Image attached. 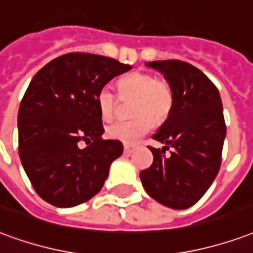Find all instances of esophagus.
<instances>
[{"instance_id": "obj_1", "label": "esophagus", "mask_w": 253, "mask_h": 253, "mask_svg": "<svg viewBox=\"0 0 253 253\" xmlns=\"http://www.w3.org/2000/svg\"><path fill=\"white\" fill-rule=\"evenodd\" d=\"M132 151H134V147H132V146H125V154L130 155Z\"/></svg>"}]
</instances>
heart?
I'll use <instances>...</instances> for the list:
<instances>
[{
  "instance_id": "b5f03b06",
  "label": "heart",
  "mask_w": 253,
  "mask_h": 253,
  "mask_svg": "<svg viewBox=\"0 0 253 253\" xmlns=\"http://www.w3.org/2000/svg\"><path fill=\"white\" fill-rule=\"evenodd\" d=\"M118 88L123 98H135L134 121H118L107 127V136L125 145H134L150 131L153 122L160 123L169 115L173 107V91L164 79L145 72H132L118 80ZM96 103L104 121L111 119L117 98L108 87H103L96 95Z\"/></svg>"
}]
</instances>
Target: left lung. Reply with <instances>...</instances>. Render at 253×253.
<instances>
[{
    "instance_id": "1",
    "label": "left lung",
    "mask_w": 253,
    "mask_h": 253,
    "mask_svg": "<svg viewBox=\"0 0 253 253\" xmlns=\"http://www.w3.org/2000/svg\"><path fill=\"white\" fill-rule=\"evenodd\" d=\"M164 75L173 91V107L153 138L162 149L149 147L153 164L142 170V185L157 203L186 209L203 197L216 178L226 127L220 93L198 68L178 60L146 63ZM172 147L170 157L162 155Z\"/></svg>"
}]
</instances>
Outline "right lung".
Here are the masks:
<instances>
[{
    "mask_svg": "<svg viewBox=\"0 0 253 253\" xmlns=\"http://www.w3.org/2000/svg\"><path fill=\"white\" fill-rule=\"evenodd\" d=\"M131 67L89 53H68L49 61L29 83L20 104L18 154L44 201L72 208L103 188L122 142L103 141L96 95ZM83 139L89 145L79 147Z\"/></svg>",
    "mask_w": 253,
    "mask_h": 253,
    "instance_id": "add662e5",
    "label": "right lung"
}]
</instances>
